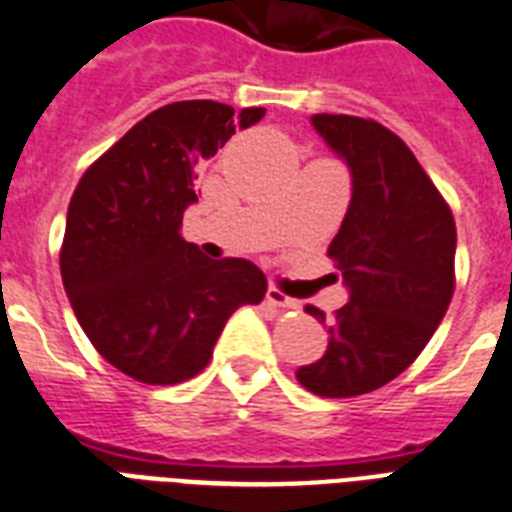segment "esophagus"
Wrapping results in <instances>:
<instances>
[{
    "mask_svg": "<svg viewBox=\"0 0 512 512\" xmlns=\"http://www.w3.org/2000/svg\"><path fill=\"white\" fill-rule=\"evenodd\" d=\"M267 301L269 304H275V307H283V310H299L301 307L299 299H291L288 293H283L280 288H275V285L267 291Z\"/></svg>",
    "mask_w": 512,
    "mask_h": 512,
    "instance_id": "esophagus-1",
    "label": "esophagus"
}]
</instances>
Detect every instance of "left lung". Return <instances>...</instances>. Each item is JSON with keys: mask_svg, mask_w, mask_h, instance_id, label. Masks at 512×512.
Here are the masks:
<instances>
[{"mask_svg": "<svg viewBox=\"0 0 512 512\" xmlns=\"http://www.w3.org/2000/svg\"><path fill=\"white\" fill-rule=\"evenodd\" d=\"M312 125L352 173V200L328 245L350 301L328 326L323 358L296 371L323 398H355L403 374L454 296L457 227L449 202L392 130L350 114ZM326 323V312L307 307Z\"/></svg>", "mask_w": 512, "mask_h": 512, "instance_id": "left-lung-1", "label": "left lung"}]
</instances>
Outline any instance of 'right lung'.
I'll return each instance as SVG.
<instances>
[{"label":"right lung","mask_w":512,"mask_h":512,"mask_svg":"<svg viewBox=\"0 0 512 512\" xmlns=\"http://www.w3.org/2000/svg\"><path fill=\"white\" fill-rule=\"evenodd\" d=\"M264 117L219 101H176L136 122L79 178L61 277L79 326L122 374L186 382L208 366L229 315L259 304L267 277L245 259L213 261L181 237L197 165Z\"/></svg>","instance_id":"right-lung-1"}]
</instances>
